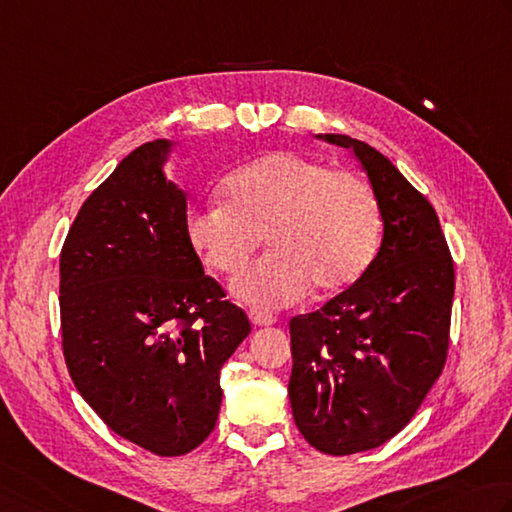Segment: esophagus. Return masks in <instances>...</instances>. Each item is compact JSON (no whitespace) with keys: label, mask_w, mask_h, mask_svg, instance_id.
Masks as SVG:
<instances>
[{"label":"esophagus","mask_w":512,"mask_h":512,"mask_svg":"<svg viewBox=\"0 0 512 512\" xmlns=\"http://www.w3.org/2000/svg\"><path fill=\"white\" fill-rule=\"evenodd\" d=\"M248 319L253 322V326H273L277 322V317L273 313H264V310H248Z\"/></svg>","instance_id":"esophagus-1"}]
</instances>
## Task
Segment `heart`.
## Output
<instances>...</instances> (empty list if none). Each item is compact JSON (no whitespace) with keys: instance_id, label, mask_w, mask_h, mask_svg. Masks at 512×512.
Returning <instances> with one entry per match:
<instances>
[{"instance_id":"b5f03b06","label":"heart","mask_w":512,"mask_h":512,"mask_svg":"<svg viewBox=\"0 0 512 512\" xmlns=\"http://www.w3.org/2000/svg\"><path fill=\"white\" fill-rule=\"evenodd\" d=\"M224 204L197 206L186 239L204 266L237 275L262 242L259 262L233 284L239 302L268 308L346 290L362 277L382 239V213L362 175L297 153H268L239 166L222 186Z\"/></svg>"}]
</instances>
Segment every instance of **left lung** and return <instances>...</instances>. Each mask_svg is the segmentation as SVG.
Returning <instances> with one entry per match:
<instances>
[{
    "label": "left lung",
    "mask_w": 512,
    "mask_h": 512,
    "mask_svg": "<svg viewBox=\"0 0 512 512\" xmlns=\"http://www.w3.org/2000/svg\"><path fill=\"white\" fill-rule=\"evenodd\" d=\"M373 186L384 235L373 264L308 315L290 319V408L306 442L326 455L382 446L442 375L455 268L433 204L386 155L348 135Z\"/></svg>",
    "instance_id": "left-lung-1"
}]
</instances>
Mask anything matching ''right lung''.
Masks as SVG:
<instances>
[{
	"instance_id": "1",
	"label": "right lung",
	"mask_w": 512,
	"mask_h": 512,
	"mask_svg": "<svg viewBox=\"0 0 512 512\" xmlns=\"http://www.w3.org/2000/svg\"><path fill=\"white\" fill-rule=\"evenodd\" d=\"M179 142L135 148L93 190L59 259L68 373L119 437L162 457L213 433L219 370L250 333L186 239V193L164 173Z\"/></svg>"
}]
</instances>
